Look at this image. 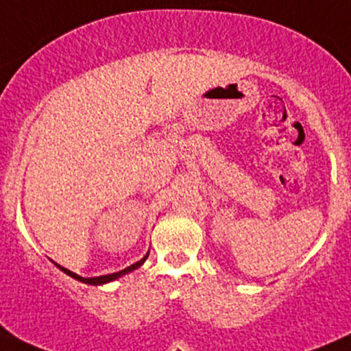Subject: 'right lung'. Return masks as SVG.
I'll return each mask as SVG.
<instances>
[{
	"label": "right lung",
	"instance_id": "obj_1",
	"mask_svg": "<svg viewBox=\"0 0 351 351\" xmlns=\"http://www.w3.org/2000/svg\"><path fill=\"white\" fill-rule=\"evenodd\" d=\"M147 256H149V253H146V256H144V258H143V260H139V261H137V263L130 265V267L123 268V270L117 271V274H110V275H101V277H93V278H84V277H80V275H76V274H74V271L67 270V268H64V267H61V265H58V263H56V267H58V268H59V270H62V271H64V274H66V275H69V277H73V278H76V280L83 282V284H88V285H104V284H108V282H113V280H117V278H120V277H122V275L129 274V271L136 270V268H139V267H141V265H143V263H144V261H146V260H147Z\"/></svg>",
	"mask_w": 351,
	"mask_h": 351
}]
</instances>
